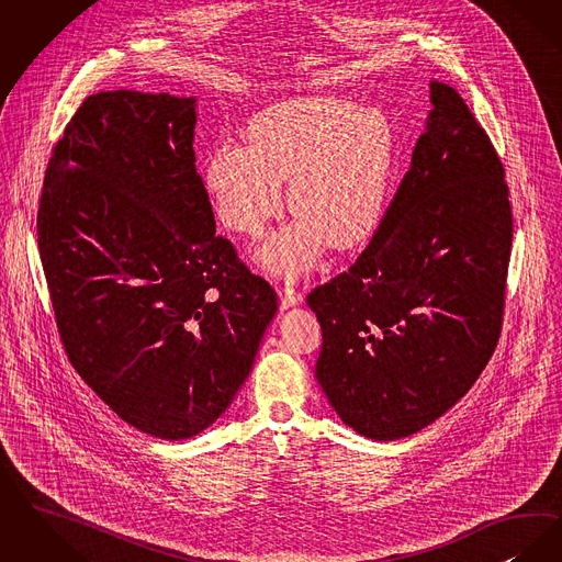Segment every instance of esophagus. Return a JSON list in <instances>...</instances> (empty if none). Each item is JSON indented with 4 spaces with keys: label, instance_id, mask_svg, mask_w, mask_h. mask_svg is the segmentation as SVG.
<instances>
[{
    "label": "esophagus",
    "instance_id": "1",
    "mask_svg": "<svg viewBox=\"0 0 562 562\" xmlns=\"http://www.w3.org/2000/svg\"><path fill=\"white\" fill-rule=\"evenodd\" d=\"M301 301H303L301 292L292 289V286H286V289L280 291V305H282V310H291L294 305H299Z\"/></svg>",
    "mask_w": 562,
    "mask_h": 562
}]
</instances>
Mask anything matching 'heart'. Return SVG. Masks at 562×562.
I'll return each instance as SVG.
<instances>
[{
	"label": "heart",
	"mask_w": 562,
	"mask_h": 562,
	"mask_svg": "<svg viewBox=\"0 0 562 562\" xmlns=\"http://www.w3.org/2000/svg\"><path fill=\"white\" fill-rule=\"evenodd\" d=\"M248 142H222L206 162V190L229 229L259 236L289 202L299 217L257 250L259 263L294 278L326 243L349 248L379 225L395 165V132L376 106L337 95H294L255 114Z\"/></svg>",
	"instance_id": "b5f03b06"
}]
</instances>
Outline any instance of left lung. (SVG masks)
<instances>
[{"label": "left lung", "mask_w": 562, "mask_h": 562, "mask_svg": "<svg viewBox=\"0 0 562 562\" xmlns=\"http://www.w3.org/2000/svg\"><path fill=\"white\" fill-rule=\"evenodd\" d=\"M358 261L310 292L315 379L345 425L393 441L435 423L494 356L513 247L494 144L448 83Z\"/></svg>", "instance_id": "obj_1"}]
</instances>
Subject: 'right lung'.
<instances>
[{
  "label": "right lung",
  "instance_id": "1",
  "mask_svg": "<svg viewBox=\"0 0 562 562\" xmlns=\"http://www.w3.org/2000/svg\"><path fill=\"white\" fill-rule=\"evenodd\" d=\"M194 125L196 98L93 93L52 150L37 213L72 368L127 425L169 441L224 414L278 310L215 234Z\"/></svg>",
  "mask_w": 562,
  "mask_h": 562
}]
</instances>
